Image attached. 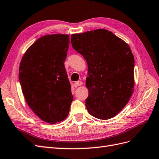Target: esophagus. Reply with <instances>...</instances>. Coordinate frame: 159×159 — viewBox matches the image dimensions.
Segmentation results:
<instances>
[{
    "instance_id": "obj_1",
    "label": "esophagus",
    "mask_w": 159,
    "mask_h": 159,
    "mask_svg": "<svg viewBox=\"0 0 159 159\" xmlns=\"http://www.w3.org/2000/svg\"><path fill=\"white\" fill-rule=\"evenodd\" d=\"M82 85V82H81V81H75V86L77 87V86H80Z\"/></svg>"
}]
</instances>
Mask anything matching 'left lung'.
Instances as JSON below:
<instances>
[{"instance_id": "1", "label": "left lung", "mask_w": 159, "mask_h": 159, "mask_svg": "<svg viewBox=\"0 0 159 159\" xmlns=\"http://www.w3.org/2000/svg\"><path fill=\"white\" fill-rule=\"evenodd\" d=\"M71 43L88 63L85 106L89 113L103 120L114 117L134 90V60L129 46L105 29L74 34Z\"/></svg>"}]
</instances>
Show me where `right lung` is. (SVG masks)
<instances>
[{"label":"right lung","mask_w":159,"mask_h":159,"mask_svg":"<svg viewBox=\"0 0 159 159\" xmlns=\"http://www.w3.org/2000/svg\"><path fill=\"white\" fill-rule=\"evenodd\" d=\"M68 34L42 36L22 56L19 80L28 106L44 122L55 124L68 116L73 101L65 69Z\"/></svg>","instance_id":"add662e5"}]
</instances>
